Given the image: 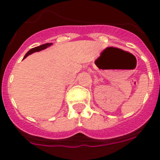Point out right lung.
Listing matches in <instances>:
<instances>
[{"mask_svg":"<svg viewBox=\"0 0 160 160\" xmlns=\"http://www.w3.org/2000/svg\"><path fill=\"white\" fill-rule=\"evenodd\" d=\"M52 45V43H46V44H44V45H42V46H37V47H34L32 48V49H31L29 51L27 52V53L25 55V57H24V58H25L27 57V56H29V54H31V53H34V52H38V51H41V50H42V49H46V48L49 47V46H50Z\"/></svg>","mask_w":160,"mask_h":160,"instance_id":"obj_1","label":"right lung"}]
</instances>
